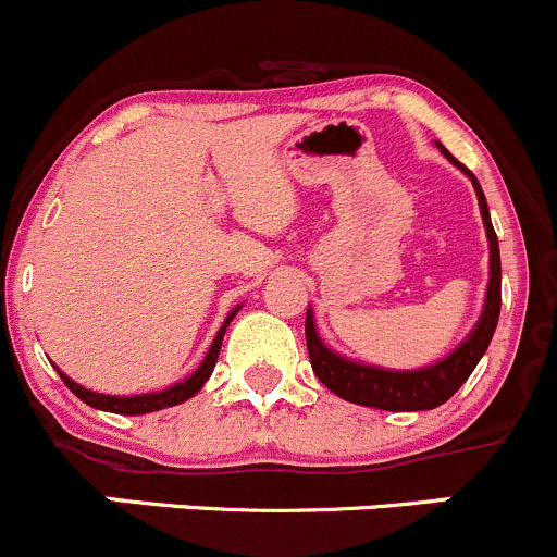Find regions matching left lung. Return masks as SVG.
Wrapping results in <instances>:
<instances>
[{
  "label": "left lung",
  "mask_w": 557,
  "mask_h": 557,
  "mask_svg": "<svg viewBox=\"0 0 557 557\" xmlns=\"http://www.w3.org/2000/svg\"><path fill=\"white\" fill-rule=\"evenodd\" d=\"M442 153L469 174L471 183H474L476 199H480V212L482 221H485L487 243H491V283H487L485 310H482L476 329L471 331L469 339H466L458 350L450 352L445 361L434 363V367L418 369V372H387V369L363 367V363H352L347 361V358L336 356V352H331L329 347L320 342L318 331H314L312 312H307L305 334L314 377L329 387V391H334L336 396L345 398V401L363 404V407L374 409H387V412H420V409L440 407V404H445L447 398L469 380V374L474 372V367L480 363V358L485 356L487 345H491L493 339L498 312H502V256H498V237L496 232H493L485 194H482L474 174L466 170L458 159H453L445 148H442Z\"/></svg>",
  "instance_id": "left-lung-1"
}]
</instances>
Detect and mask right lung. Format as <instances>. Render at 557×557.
I'll use <instances>...</instances> for the list:
<instances>
[{
    "label": "right lung",
    "mask_w": 557,
    "mask_h": 557,
    "mask_svg": "<svg viewBox=\"0 0 557 557\" xmlns=\"http://www.w3.org/2000/svg\"><path fill=\"white\" fill-rule=\"evenodd\" d=\"M237 314L234 310L232 314L226 318V323L221 325V331H218L215 342H212L210 352H207V358L201 361V367L196 369L194 374H190L188 380H183V383L166 387V391L161 393H143V396H102V393H94V391H86V387H81L77 383H72L66 374H61V380H64V385L70 387L72 393H75L81 401H86L88 407H97V409H104V412H115V414H145V412H156V409H166V407H174V404H183L188 401L194 393L201 391V385L207 383V377L212 374V369H215V361H218V352H221V345H223V334H226L228 323H232V318Z\"/></svg>",
    "instance_id": "1"
}]
</instances>
